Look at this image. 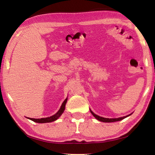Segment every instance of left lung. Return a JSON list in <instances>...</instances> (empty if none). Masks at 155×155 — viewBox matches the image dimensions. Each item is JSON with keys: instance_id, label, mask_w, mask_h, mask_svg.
Masks as SVG:
<instances>
[{"instance_id": "8db88e82", "label": "left lung", "mask_w": 155, "mask_h": 155, "mask_svg": "<svg viewBox=\"0 0 155 155\" xmlns=\"http://www.w3.org/2000/svg\"><path fill=\"white\" fill-rule=\"evenodd\" d=\"M90 112L91 113V114H92L94 117H96V118L99 120V121L101 122H117V121H120V120H122L123 119H124L125 117H127L128 116H129V115H127V116H124V117H118V118H104V117H100L98 115H96L94 113H93L92 111L90 110Z\"/></svg>"}]
</instances>
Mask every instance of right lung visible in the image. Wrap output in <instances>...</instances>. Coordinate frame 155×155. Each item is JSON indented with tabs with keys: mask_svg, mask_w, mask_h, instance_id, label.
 <instances>
[{
	"mask_svg": "<svg viewBox=\"0 0 155 155\" xmlns=\"http://www.w3.org/2000/svg\"><path fill=\"white\" fill-rule=\"evenodd\" d=\"M67 100L68 98H66L64 101V103H62V105L61 107V108L59 110V111L56 114H54L53 115H52L51 117H45V118H40V119H35V118H29L32 121L35 122H38V123H46V122H51L53 121H55L56 120H57L59 117L61 116V115L64 113V110H65V104L67 103Z\"/></svg>",
	"mask_w": 155,
	"mask_h": 155,
	"instance_id": "right-lung-1",
	"label": "right lung"
}]
</instances>
